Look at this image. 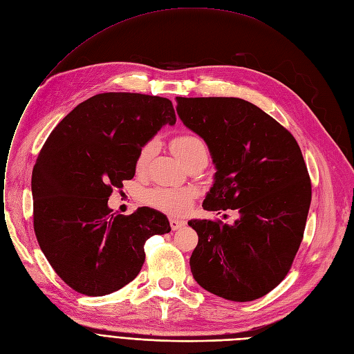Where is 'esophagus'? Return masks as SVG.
Returning a JSON list of instances; mask_svg holds the SVG:
<instances>
[{"mask_svg":"<svg viewBox=\"0 0 354 354\" xmlns=\"http://www.w3.org/2000/svg\"><path fill=\"white\" fill-rule=\"evenodd\" d=\"M184 225H185V221H183V220H176V218L170 220V227L173 231H177V230L183 228Z\"/></svg>","mask_w":354,"mask_h":354,"instance_id":"obj_1","label":"esophagus"}]
</instances>
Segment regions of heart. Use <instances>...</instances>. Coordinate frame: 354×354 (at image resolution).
<instances>
[{
    "mask_svg": "<svg viewBox=\"0 0 354 354\" xmlns=\"http://www.w3.org/2000/svg\"><path fill=\"white\" fill-rule=\"evenodd\" d=\"M171 150L174 154L187 165V162L196 158L197 156L207 154L205 142L196 134H178L170 142ZM154 153V142H146L136 156V170H145L153 157ZM196 194L193 189H174V188H154L146 194V203L160 211H165L170 215H183L194 203Z\"/></svg>",
    "mask_w": 354,
    "mask_h": 354,
    "instance_id": "obj_1",
    "label": "heart"
}]
</instances>
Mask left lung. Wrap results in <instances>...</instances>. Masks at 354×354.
<instances>
[{
    "label": "left lung",
    "instance_id": "obj_1",
    "mask_svg": "<svg viewBox=\"0 0 354 354\" xmlns=\"http://www.w3.org/2000/svg\"><path fill=\"white\" fill-rule=\"evenodd\" d=\"M183 123L208 145L215 183L203 207L236 209L234 225L192 220L198 243L189 258L205 290L250 302L277 288L301 247L312 183L292 133L239 97H176Z\"/></svg>",
    "mask_w": 354,
    "mask_h": 354
}]
</instances>
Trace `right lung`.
I'll return each mask as SVG.
<instances>
[{"label": "right lung", "mask_w": 354, "mask_h": 354, "mask_svg": "<svg viewBox=\"0 0 354 354\" xmlns=\"http://www.w3.org/2000/svg\"><path fill=\"white\" fill-rule=\"evenodd\" d=\"M176 123L170 99L99 93L53 129L32 170L34 231L57 275L88 296L131 282L145 263V243L171 231L167 216L142 207L130 215L107 207L131 180L136 156L165 124Z\"/></svg>", "instance_id": "add662e5"}]
</instances>
